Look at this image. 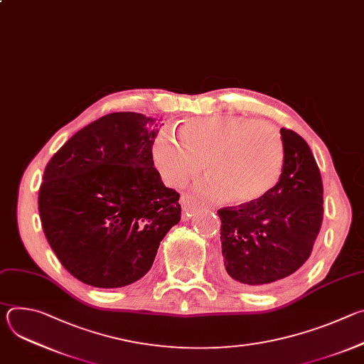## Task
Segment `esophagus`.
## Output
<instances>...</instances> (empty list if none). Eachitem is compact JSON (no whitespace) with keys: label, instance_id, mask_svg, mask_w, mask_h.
Here are the masks:
<instances>
[{"label":"esophagus","instance_id":"1","mask_svg":"<svg viewBox=\"0 0 364 364\" xmlns=\"http://www.w3.org/2000/svg\"><path fill=\"white\" fill-rule=\"evenodd\" d=\"M180 204L183 207V212L187 218H191L198 209H200V204L196 201V198L190 194H181L180 197Z\"/></svg>","mask_w":364,"mask_h":364}]
</instances>
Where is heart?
<instances>
[{
    "mask_svg": "<svg viewBox=\"0 0 364 364\" xmlns=\"http://www.w3.org/2000/svg\"><path fill=\"white\" fill-rule=\"evenodd\" d=\"M178 139L161 131L151 148L155 167L173 186L198 176L204 161L209 178L200 186L203 194L250 204L267 196L281 177L284 142L265 121L239 115L191 118L178 128Z\"/></svg>",
    "mask_w": 364,
    "mask_h": 364,
    "instance_id": "b5f03b06",
    "label": "heart"
}]
</instances>
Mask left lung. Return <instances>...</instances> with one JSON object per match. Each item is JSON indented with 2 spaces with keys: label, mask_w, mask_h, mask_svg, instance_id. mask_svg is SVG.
<instances>
[{
  "label": "left lung",
  "mask_w": 364,
  "mask_h": 364,
  "mask_svg": "<svg viewBox=\"0 0 364 364\" xmlns=\"http://www.w3.org/2000/svg\"><path fill=\"white\" fill-rule=\"evenodd\" d=\"M284 167L272 190L250 204L223 207L225 269L239 284L264 288L298 271L323 223V180L308 144L281 128Z\"/></svg>",
  "instance_id": "obj_1"
}]
</instances>
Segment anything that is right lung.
I'll return each instance as SVG.
<instances>
[{
	"label": "right lung",
	"instance_id": "1",
	"mask_svg": "<svg viewBox=\"0 0 364 364\" xmlns=\"http://www.w3.org/2000/svg\"><path fill=\"white\" fill-rule=\"evenodd\" d=\"M160 119L114 112L77 131L46 166L43 232L62 265L96 288H119L152 267L180 222V194L154 167Z\"/></svg>",
	"mask_w": 364,
	"mask_h": 364
}]
</instances>
